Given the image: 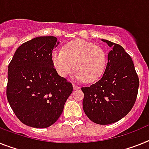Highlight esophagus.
<instances>
[{"label": "esophagus", "instance_id": "esophagus-1", "mask_svg": "<svg viewBox=\"0 0 149 149\" xmlns=\"http://www.w3.org/2000/svg\"><path fill=\"white\" fill-rule=\"evenodd\" d=\"M72 87H73V89H79V88H80L79 86H77V85H75V84L72 85Z\"/></svg>", "mask_w": 149, "mask_h": 149}]
</instances>
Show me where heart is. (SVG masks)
Returning a JSON list of instances; mask_svg holds the SVG:
<instances>
[{
  "mask_svg": "<svg viewBox=\"0 0 149 149\" xmlns=\"http://www.w3.org/2000/svg\"><path fill=\"white\" fill-rule=\"evenodd\" d=\"M51 62L60 77H67L75 68L77 79L95 82L104 72L107 54L102 47L78 39L66 44L62 51H54Z\"/></svg>",
  "mask_w": 149,
  "mask_h": 149,
  "instance_id": "b5f03b06",
  "label": "heart"
}]
</instances>
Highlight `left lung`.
Masks as SVG:
<instances>
[{
  "instance_id": "left-lung-1",
  "label": "left lung",
  "mask_w": 149,
  "mask_h": 149,
  "mask_svg": "<svg viewBox=\"0 0 149 149\" xmlns=\"http://www.w3.org/2000/svg\"><path fill=\"white\" fill-rule=\"evenodd\" d=\"M112 49L107 55L101 79L81 89L84 93L83 111L92 122L107 125L117 122L131 111L139 86L132 58L118 44L105 39Z\"/></svg>"
}]
</instances>
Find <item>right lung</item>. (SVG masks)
<instances>
[{
  "label": "right lung",
  "instance_id": "1",
  "mask_svg": "<svg viewBox=\"0 0 149 149\" xmlns=\"http://www.w3.org/2000/svg\"><path fill=\"white\" fill-rule=\"evenodd\" d=\"M54 36H40L18 47L8 66L7 98L22 123L46 128L55 123L72 92L51 62Z\"/></svg>",
  "mask_w": 149,
  "mask_h": 149
}]
</instances>
